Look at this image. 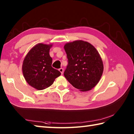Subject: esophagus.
Instances as JSON below:
<instances>
[{
  "label": "esophagus",
  "instance_id": "1",
  "mask_svg": "<svg viewBox=\"0 0 134 134\" xmlns=\"http://www.w3.org/2000/svg\"><path fill=\"white\" fill-rule=\"evenodd\" d=\"M59 71L61 72L62 74H63V68H60V69H59Z\"/></svg>",
  "mask_w": 134,
  "mask_h": 134
}]
</instances>
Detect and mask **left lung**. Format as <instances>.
<instances>
[{"label":"left lung","instance_id":"obj_1","mask_svg":"<svg viewBox=\"0 0 134 134\" xmlns=\"http://www.w3.org/2000/svg\"><path fill=\"white\" fill-rule=\"evenodd\" d=\"M64 48L68 59L65 78L82 92L91 90L98 83L104 70L98 51L91 44L82 40L69 42Z\"/></svg>","mask_w":134,"mask_h":134}]
</instances>
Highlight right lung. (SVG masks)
<instances>
[{
  "mask_svg": "<svg viewBox=\"0 0 134 134\" xmlns=\"http://www.w3.org/2000/svg\"><path fill=\"white\" fill-rule=\"evenodd\" d=\"M52 45L38 44L26 55L22 64V72L28 84L37 90L51 86L60 72L52 67V59L49 55Z\"/></svg>",
  "mask_w": 134,
  "mask_h": 134,
  "instance_id": "1",
  "label": "right lung"
}]
</instances>
